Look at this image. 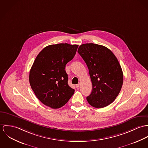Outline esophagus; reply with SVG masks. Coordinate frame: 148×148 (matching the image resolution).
<instances>
[{"instance_id":"obj_1","label":"esophagus","mask_w":148,"mask_h":148,"mask_svg":"<svg viewBox=\"0 0 148 148\" xmlns=\"http://www.w3.org/2000/svg\"><path fill=\"white\" fill-rule=\"evenodd\" d=\"M80 86H81V83H78V84H77L75 85V87H76L77 88H79Z\"/></svg>"}]
</instances>
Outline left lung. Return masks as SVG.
Returning a JSON list of instances; mask_svg holds the SVG:
<instances>
[{
	"instance_id": "left-lung-1",
	"label": "left lung",
	"mask_w": 148,
	"mask_h": 148,
	"mask_svg": "<svg viewBox=\"0 0 148 148\" xmlns=\"http://www.w3.org/2000/svg\"><path fill=\"white\" fill-rule=\"evenodd\" d=\"M78 52L89 71L92 89L87 100L92 107H105L118 96L123 83V73L114 54L106 47L84 44Z\"/></svg>"
}]
</instances>
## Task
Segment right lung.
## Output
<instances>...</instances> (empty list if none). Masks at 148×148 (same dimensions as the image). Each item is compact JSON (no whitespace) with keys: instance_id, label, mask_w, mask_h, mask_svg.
Segmentation results:
<instances>
[{"instance_id":"obj_1","label":"right lung","mask_w":148,"mask_h":148,"mask_svg":"<svg viewBox=\"0 0 148 148\" xmlns=\"http://www.w3.org/2000/svg\"><path fill=\"white\" fill-rule=\"evenodd\" d=\"M78 47L67 43L50 45L36 57L29 72V83L37 98L45 106L61 108L74 94V90L68 85L65 67Z\"/></svg>"}]
</instances>
